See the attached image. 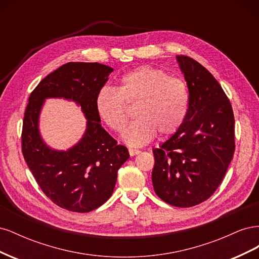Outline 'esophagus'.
<instances>
[{
    "mask_svg": "<svg viewBox=\"0 0 259 259\" xmlns=\"http://www.w3.org/2000/svg\"><path fill=\"white\" fill-rule=\"evenodd\" d=\"M128 152H130L131 156H134V155L138 154L140 151L138 150V149H128Z\"/></svg>",
    "mask_w": 259,
    "mask_h": 259,
    "instance_id": "esophagus-1",
    "label": "esophagus"
}]
</instances>
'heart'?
Masks as SVG:
<instances>
[{
	"label": "heart",
	"instance_id": "obj_1",
	"mask_svg": "<svg viewBox=\"0 0 259 259\" xmlns=\"http://www.w3.org/2000/svg\"><path fill=\"white\" fill-rule=\"evenodd\" d=\"M127 105L134 106L137 119L124 132V142L140 147L154 138L174 134L184 123L189 93L186 83L163 70L143 66L124 74L117 89L103 88L95 99L99 119L115 133H122L128 120Z\"/></svg>",
	"mask_w": 259,
	"mask_h": 259
}]
</instances>
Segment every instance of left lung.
<instances>
[{
  "label": "left lung",
  "mask_w": 259,
  "mask_h": 259,
  "mask_svg": "<svg viewBox=\"0 0 259 259\" xmlns=\"http://www.w3.org/2000/svg\"><path fill=\"white\" fill-rule=\"evenodd\" d=\"M189 91L182 126L153 149L156 195L177 207L207 200L221 185L234 153V116L221 84L198 61L176 57Z\"/></svg>",
  "instance_id": "1"
}]
</instances>
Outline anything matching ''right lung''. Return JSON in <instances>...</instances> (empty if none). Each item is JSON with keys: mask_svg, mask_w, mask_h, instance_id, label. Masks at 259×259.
Returning <instances> with one entry per match:
<instances>
[{"mask_svg": "<svg viewBox=\"0 0 259 259\" xmlns=\"http://www.w3.org/2000/svg\"><path fill=\"white\" fill-rule=\"evenodd\" d=\"M113 71L98 62H68L45 76L31 93L22 124V154L42 191L55 204L88 213L111 197L117 170L130 158L101 127L96 112L97 93ZM65 98L81 106L88 122L80 142L67 152L50 148L38 131L45 99Z\"/></svg>", "mask_w": 259, "mask_h": 259, "instance_id": "obj_1", "label": "right lung"}]
</instances>
